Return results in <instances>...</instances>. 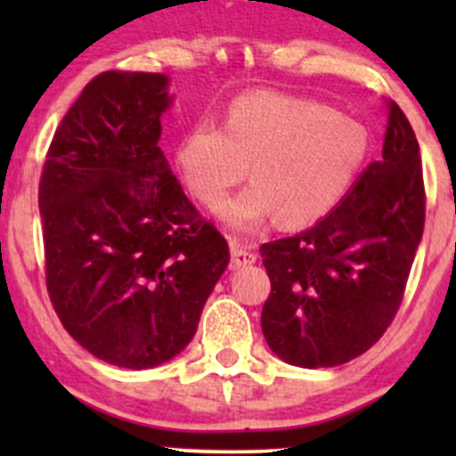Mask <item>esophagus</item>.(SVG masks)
Instances as JSON below:
<instances>
[{"instance_id":"esophagus-1","label":"esophagus","mask_w":456,"mask_h":456,"mask_svg":"<svg viewBox=\"0 0 456 456\" xmlns=\"http://www.w3.org/2000/svg\"><path fill=\"white\" fill-rule=\"evenodd\" d=\"M254 262H256L254 251L247 249V247L240 245V242H236V240L232 242V269L254 265Z\"/></svg>"}]
</instances>
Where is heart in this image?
Segmentation results:
<instances>
[{
	"label": "heart",
	"instance_id": "heart-1",
	"mask_svg": "<svg viewBox=\"0 0 456 456\" xmlns=\"http://www.w3.org/2000/svg\"><path fill=\"white\" fill-rule=\"evenodd\" d=\"M369 154V134L351 117L315 101L254 92L233 101L223 130L200 123L178 142L183 181L202 205L216 207L247 176L251 181L218 216L249 233L273 218L302 227L324 218L351 190Z\"/></svg>",
	"mask_w": 456,
	"mask_h": 456
}]
</instances>
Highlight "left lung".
Returning a JSON list of instances; mask_svg holds the SVG:
<instances>
[{"mask_svg":"<svg viewBox=\"0 0 456 456\" xmlns=\"http://www.w3.org/2000/svg\"><path fill=\"white\" fill-rule=\"evenodd\" d=\"M426 220L419 142L395 101L381 159L326 218L265 242L262 333L287 364L330 369L366 353L402 306Z\"/></svg>","mask_w":456,"mask_h":456,"instance_id":"8db88e82","label":"left lung"}]
</instances>
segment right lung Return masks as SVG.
<instances>
[{
    "instance_id": "add662e5",
    "label": "right lung",
    "mask_w": 456,
    "mask_h": 456,
    "mask_svg": "<svg viewBox=\"0 0 456 456\" xmlns=\"http://www.w3.org/2000/svg\"><path fill=\"white\" fill-rule=\"evenodd\" d=\"M167 77L108 70L59 123L39 181L45 287L68 333L121 369H154L194 338L229 265L160 151Z\"/></svg>"
}]
</instances>
